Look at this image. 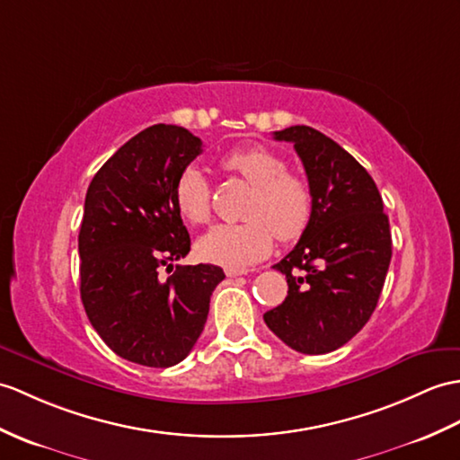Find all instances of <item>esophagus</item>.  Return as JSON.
<instances>
[{
	"label": "esophagus",
	"mask_w": 460,
	"mask_h": 460,
	"mask_svg": "<svg viewBox=\"0 0 460 460\" xmlns=\"http://www.w3.org/2000/svg\"><path fill=\"white\" fill-rule=\"evenodd\" d=\"M247 272H249L247 269H226V274L229 276V279H237V276H243Z\"/></svg>",
	"instance_id": "34e87169"
}]
</instances>
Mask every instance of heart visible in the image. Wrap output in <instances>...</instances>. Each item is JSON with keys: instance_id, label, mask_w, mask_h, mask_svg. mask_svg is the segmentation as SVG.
I'll return each mask as SVG.
<instances>
[{"instance_id": "obj_1", "label": "heart", "mask_w": 460, "mask_h": 460, "mask_svg": "<svg viewBox=\"0 0 460 460\" xmlns=\"http://www.w3.org/2000/svg\"><path fill=\"white\" fill-rule=\"evenodd\" d=\"M227 172L252 186L241 223H221L198 241V254L208 262L241 269L269 254L274 237H300L312 219L314 196L307 180L288 172V163L261 145L239 146L221 158ZM176 209L191 226L211 216L209 184L201 170L188 166L174 188Z\"/></svg>"}]
</instances>
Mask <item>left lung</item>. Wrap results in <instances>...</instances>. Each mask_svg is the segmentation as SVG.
I'll return each instance as SVG.
<instances>
[{
  "label": "left lung",
  "instance_id": "1",
  "mask_svg": "<svg viewBox=\"0 0 460 460\" xmlns=\"http://www.w3.org/2000/svg\"><path fill=\"white\" fill-rule=\"evenodd\" d=\"M274 138L302 158L314 209L296 247L274 264L288 296L264 323L294 350L325 355L349 343L376 309L392 259L390 223L375 180L333 138L307 125Z\"/></svg>",
  "mask_w": 460,
  "mask_h": 460
}]
</instances>
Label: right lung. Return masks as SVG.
<instances>
[{"instance_id":"right-lung-1","label":"right lung","mask_w":460,"mask_h":460,"mask_svg":"<svg viewBox=\"0 0 460 460\" xmlns=\"http://www.w3.org/2000/svg\"><path fill=\"white\" fill-rule=\"evenodd\" d=\"M199 153L201 141L184 127L153 125L98 170L85 194L78 234L85 315L115 355L143 367L168 368L190 355L211 292L226 279L213 264L176 266L166 280L158 272L190 252L174 188Z\"/></svg>"}]
</instances>
